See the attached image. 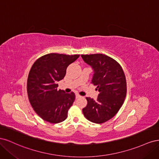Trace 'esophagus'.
<instances>
[{
	"label": "esophagus",
	"mask_w": 159,
	"mask_h": 159,
	"mask_svg": "<svg viewBox=\"0 0 159 159\" xmlns=\"http://www.w3.org/2000/svg\"><path fill=\"white\" fill-rule=\"evenodd\" d=\"M75 97H76V98H79L81 97V95H79L78 93H76V94H75Z\"/></svg>",
	"instance_id": "1"
}]
</instances>
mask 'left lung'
Here are the masks:
<instances>
[{
	"mask_svg": "<svg viewBox=\"0 0 159 159\" xmlns=\"http://www.w3.org/2000/svg\"><path fill=\"white\" fill-rule=\"evenodd\" d=\"M85 63L94 70L91 84L99 91L96 100L86 98L87 106L82 109L85 117L91 122L103 123L117 113L127 94V81L118 62L102 54L81 55Z\"/></svg>",
	"mask_w": 159,
	"mask_h": 159,
	"instance_id": "8db88e82",
	"label": "left lung"
}]
</instances>
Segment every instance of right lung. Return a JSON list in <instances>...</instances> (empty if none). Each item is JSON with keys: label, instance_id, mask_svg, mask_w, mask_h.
Returning <instances> with one entry per match:
<instances>
[{"label": "right lung", "instance_id": "add662e5", "mask_svg": "<svg viewBox=\"0 0 159 159\" xmlns=\"http://www.w3.org/2000/svg\"><path fill=\"white\" fill-rule=\"evenodd\" d=\"M79 56L50 53L33 64L27 80L28 97L33 109L44 121L58 123L68 117L75 95L57 89V82L64 79L67 67Z\"/></svg>", "mask_w": 159, "mask_h": 159}]
</instances>
